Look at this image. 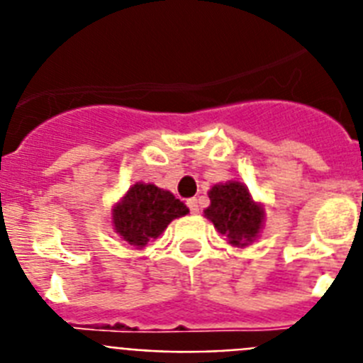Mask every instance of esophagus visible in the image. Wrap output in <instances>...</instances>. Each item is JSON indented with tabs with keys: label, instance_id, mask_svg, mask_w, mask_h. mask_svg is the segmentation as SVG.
<instances>
[{
	"label": "esophagus",
	"instance_id": "esophagus-1",
	"mask_svg": "<svg viewBox=\"0 0 363 363\" xmlns=\"http://www.w3.org/2000/svg\"><path fill=\"white\" fill-rule=\"evenodd\" d=\"M187 207H189V209H191L192 214L200 213V205H198L196 198H189V200H187Z\"/></svg>",
	"mask_w": 363,
	"mask_h": 363
}]
</instances>
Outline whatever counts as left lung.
Masks as SVG:
<instances>
[{"label": "left lung", "instance_id": "1", "mask_svg": "<svg viewBox=\"0 0 363 363\" xmlns=\"http://www.w3.org/2000/svg\"><path fill=\"white\" fill-rule=\"evenodd\" d=\"M211 205L203 211L220 234L234 247L251 245L264 227V205L252 200L251 192L240 182L214 185L209 191Z\"/></svg>", "mask_w": 363, "mask_h": 363}]
</instances>
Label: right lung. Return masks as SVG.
I'll return each mask as SVG.
<instances>
[{"label":"right lung","mask_w":363,"mask_h":363,"mask_svg":"<svg viewBox=\"0 0 363 363\" xmlns=\"http://www.w3.org/2000/svg\"><path fill=\"white\" fill-rule=\"evenodd\" d=\"M184 201L152 184L138 182L112 209V225L134 249H143L156 240L174 218L185 216Z\"/></svg>","instance_id":"right-lung-1"}]
</instances>
